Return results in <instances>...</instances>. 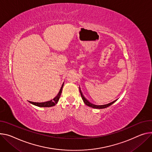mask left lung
<instances>
[{
    "label": "left lung",
    "mask_w": 152,
    "mask_h": 152,
    "mask_svg": "<svg viewBox=\"0 0 152 152\" xmlns=\"http://www.w3.org/2000/svg\"><path fill=\"white\" fill-rule=\"evenodd\" d=\"M79 90H80V95H81V97H82V100H83V101L84 102V103L87 105H88V106H89V107H92V108H99V109H101V108H107V107H109L110 105H111L112 104H113L116 100H115V101H114L113 102H110V103H109V104H105V105H94V104H91V103H90L89 101H88L84 97V96H83V94H82V92H81V91H80V90L79 89Z\"/></svg>",
    "instance_id": "1"
}]
</instances>
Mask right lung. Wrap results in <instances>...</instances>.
Here are the masks:
<instances>
[{"instance_id":"obj_1","label":"right lung","mask_w":152,"mask_h":152,"mask_svg":"<svg viewBox=\"0 0 152 152\" xmlns=\"http://www.w3.org/2000/svg\"><path fill=\"white\" fill-rule=\"evenodd\" d=\"M62 87H63V84H62V86L58 94L53 100H51L50 101H47L45 102H31V101H29V102L34 105H36L38 107H50L54 106L58 103V102L60 98V96L62 93Z\"/></svg>"}]
</instances>
